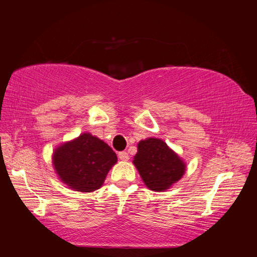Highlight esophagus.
<instances>
[{"instance_id": "obj_1", "label": "esophagus", "mask_w": 257, "mask_h": 257, "mask_svg": "<svg viewBox=\"0 0 257 257\" xmlns=\"http://www.w3.org/2000/svg\"><path fill=\"white\" fill-rule=\"evenodd\" d=\"M118 157H119V159H120L121 161H127V160L130 159V155H128V153H127V152H125V151H121V152H119Z\"/></svg>"}]
</instances>
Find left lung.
I'll return each mask as SVG.
<instances>
[{
	"label": "left lung",
	"mask_w": 257,
	"mask_h": 257,
	"mask_svg": "<svg viewBox=\"0 0 257 257\" xmlns=\"http://www.w3.org/2000/svg\"><path fill=\"white\" fill-rule=\"evenodd\" d=\"M134 165L145 184L152 191H165L179 181L185 164L166 143L158 138H148L138 144Z\"/></svg>",
	"instance_id": "1"
}]
</instances>
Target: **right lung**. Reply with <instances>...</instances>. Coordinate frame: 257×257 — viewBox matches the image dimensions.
Masks as SVG:
<instances>
[{
    "mask_svg": "<svg viewBox=\"0 0 257 257\" xmlns=\"http://www.w3.org/2000/svg\"><path fill=\"white\" fill-rule=\"evenodd\" d=\"M52 162L59 178L71 189L92 192L103 185L116 155L106 143L83 133L56 149Z\"/></svg>",
    "mask_w": 257,
    "mask_h": 257,
    "instance_id": "obj_1",
    "label": "right lung"
}]
</instances>
